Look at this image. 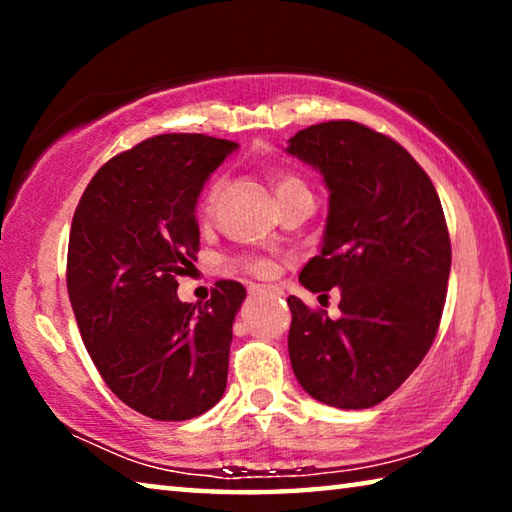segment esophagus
Masks as SVG:
<instances>
[{"instance_id": "obj_1", "label": "esophagus", "mask_w": 512, "mask_h": 512, "mask_svg": "<svg viewBox=\"0 0 512 512\" xmlns=\"http://www.w3.org/2000/svg\"><path fill=\"white\" fill-rule=\"evenodd\" d=\"M255 293H268V296H282V291L277 287H266V284H257V287H253Z\"/></svg>"}]
</instances>
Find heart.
Wrapping results in <instances>:
<instances>
[{"label":"heart","mask_w":512,"mask_h":512,"mask_svg":"<svg viewBox=\"0 0 512 512\" xmlns=\"http://www.w3.org/2000/svg\"><path fill=\"white\" fill-rule=\"evenodd\" d=\"M305 189H307L305 183H302L298 176H293V173H275L273 176V192H275L277 203H282L284 198H289L298 192H305ZM216 194H219V185H214L210 189V194H207L205 210H210ZM244 266H246V271L255 273V275H271V271H273V266L262 262V259H248Z\"/></svg>","instance_id":"b5f03b06"}]
</instances>
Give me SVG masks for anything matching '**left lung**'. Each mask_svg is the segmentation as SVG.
Returning a JSON list of instances; mask_svg holds the SVG:
<instances>
[{
	"mask_svg": "<svg viewBox=\"0 0 512 512\" xmlns=\"http://www.w3.org/2000/svg\"><path fill=\"white\" fill-rule=\"evenodd\" d=\"M325 180L320 253L300 273L311 293L341 289V318L289 296V357L300 386L336 409L384 402L420 366L443 316L452 244L436 187L411 153L357 121L289 140Z\"/></svg>",
	"mask_w": 512,
	"mask_h": 512,
	"instance_id": "left-lung-1",
	"label": "left lung"
}]
</instances>
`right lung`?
<instances>
[{
	"instance_id": "right-lung-1",
	"label": "right lung",
	"mask_w": 512,
	"mask_h": 512,
	"mask_svg": "<svg viewBox=\"0 0 512 512\" xmlns=\"http://www.w3.org/2000/svg\"><path fill=\"white\" fill-rule=\"evenodd\" d=\"M237 146L155 135L103 164L74 212L67 293L83 343L110 391L153 420H192L225 391L246 289L221 280L205 305L176 291L196 262L198 194Z\"/></svg>"
}]
</instances>
